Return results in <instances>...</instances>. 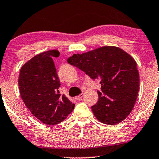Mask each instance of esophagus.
<instances>
[{
    "instance_id": "1",
    "label": "esophagus",
    "mask_w": 159,
    "mask_h": 159,
    "mask_svg": "<svg viewBox=\"0 0 159 159\" xmlns=\"http://www.w3.org/2000/svg\"><path fill=\"white\" fill-rule=\"evenodd\" d=\"M82 96H83V93H81V94H80V95H77V96H76L75 97V99L77 100V101H80V100L82 99Z\"/></svg>"
}]
</instances>
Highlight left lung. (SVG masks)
<instances>
[{
  "label": "left lung",
  "instance_id": "left-lung-1",
  "mask_svg": "<svg viewBox=\"0 0 159 159\" xmlns=\"http://www.w3.org/2000/svg\"><path fill=\"white\" fill-rule=\"evenodd\" d=\"M67 61L93 80H100L101 91L92 110L98 120L118 125L130 114L140 88L137 64L131 56L114 46H103L82 54H74Z\"/></svg>",
  "mask_w": 159,
  "mask_h": 159
}]
</instances>
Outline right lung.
Instances as JSON below:
<instances>
[{"label":"right lung","instance_id":"1","mask_svg":"<svg viewBox=\"0 0 159 159\" xmlns=\"http://www.w3.org/2000/svg\"><path fill=\"white\" fill-rule=\"evenodd\" d=\"M59 54L57 50L38 54L21 66L19 74L21 99L33 116L45 125L61 122L75 108L58 90L61 83L53 58Z\"/></svg>","mask_w":159,"mask_h":159}]
</instances>
